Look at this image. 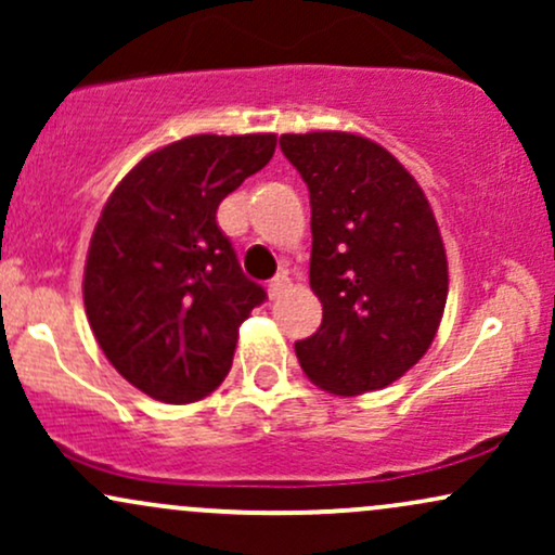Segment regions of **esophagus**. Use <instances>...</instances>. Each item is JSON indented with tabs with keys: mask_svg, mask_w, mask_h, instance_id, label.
I'll return each instance as SVG.
<instances>
[{
	"mask_svg": "<svg viewBox=\"0 0 555 555\" xmlns=\"http://www.w3.org/2000/svg\"><path fill=\"white\" fill-rule=\"evenodd\" d=\"M286 289H289V276H286V273H279V276L271 279V284H269V297H271V299H279V297L284 295Z\"/></svg>",
	"mask_w": 555,
	"mask_h": 555,
	"instance_id": "1",
	"label": "esophagus"
}]
</instances>
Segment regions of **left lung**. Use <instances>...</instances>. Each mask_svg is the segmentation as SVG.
<instances>
[{"mask_svg":"<svg viewBox=\"0 0 555 555\" xmlns=\"http://www.w3.org/2000/svg\"><path fill=\"white\" fill-rule=\"evenodd\" d=\"M310 190V289L321 328L295 344L323 391L358 397L401 378L428 352L449 295L436 216L384 145L352 132L279 138Z\"/></svg>","mask_w":555,"mask_h":555,"instance_id":"obj_1","label":"left lung"}]
</instances>
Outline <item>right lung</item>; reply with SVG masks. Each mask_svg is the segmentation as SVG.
<instances>
[{
  "label": "right lung",
  "instance_id": "add662e5",
  "mask_svg": "<svg viewBox=\"0 0 555 555\" xmlns=\"http://www.w3.org/2000/svg\"><path fill=\"white\" fill-rule=\"evenodd\" d=\"M273 149V132L182 138L138 162L106 201L82 302L106 360L149 397L190 404L227 378L266 292L242 273L216 208Z\"/></svg>",
  "mask_w": 555,
  "mask_h": 555
}]
</instances>
